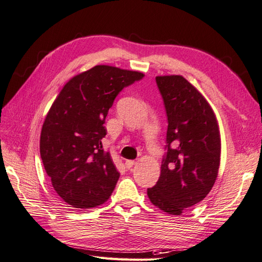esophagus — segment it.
I'll return each mask as SVG.
<instances>
[{
  "mask_svg": "<svg viewBox=\"0 0 262 262\" xmlns=\"http://www.w3.org/2000/svg\"><path fill=\"white\" fill-rule=\"evenodd\" d=\"M135 163H136V161L135 160H126L125 161V167L127 168V169H131L133 165H135Z\"/></svg>",
  "mask_w": 262,
  "mask_h": 262,
  "instance_id": "1",
  "label": "esophagus"
}]
</instances>
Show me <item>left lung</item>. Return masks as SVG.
Wrapping results in <instances>:
<instances>
[{
	"instance_id": "obj_1",
	"label": "left lung",
	"mask_w": 262,
	"mask_h": 262,
	"mask_svg": "<svg viewBox=\"0 0 262 262\" xmlns=\"http://www.w3.org/2000/svg\"><path fill=\"white\" fill-rule=\"evenodd\" d=\"M168 118L161 173L149 188L150 201L180 215L212 189L220 165V133L211 106L181 75L157 76Z\"/></svg>"
}]
</instances>
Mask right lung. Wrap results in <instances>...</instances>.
Here are the masks:
<instances>
[{"mask_svg":"<svg viewBox=\"0 0 262 262\" xmlns=\"http://www.w3.org/2000/svg\"><path fill=\"white\" fill-rule=\"evenodd\" d=\"M143 73L97 66L63 86L44 121L41 159L55 192L73 208L109 199L120 173L102 141L105 118L117 95Z\"/></svg>","mask_w":262,"mask_h":262,"instance_id":"1","label":"right lung"}]
</instances>
